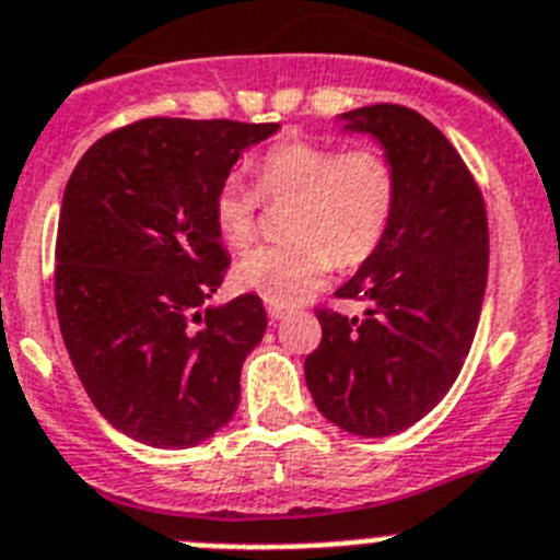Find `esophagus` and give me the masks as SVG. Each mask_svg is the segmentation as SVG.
<instances>
[{
    "label": "esophagus",
    "instance_id": "esophagus-1",
    "mask_svg": "<svg viewBox=\"0 0 560 560\" xmlns=\"http://www.w3.org/2000/svg\"><path fill=\"white\" fill-rule=\"evenodd\" d=\"M287 306L284 304H268V315H270V320H281V317H287Z\"/></svg>",
    "mask_w": 560,
    "mask_h": 560
}]
</instances>
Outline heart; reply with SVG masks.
Instances as JSON below:
<instances>
[{"mask_svg": "<svg viewBox=\"0 0 560 560\" xmlns=\"http://www.w3.org/2000/svg\"><path fill=\"white\" fill-rule=\"evenodd\" d=\"M268 201L292 203L290 243L256 248L234 268V284L268 304H292L326 281L334 265L357 268L386 240L398 207V176L384 151L348 149L310 138L270 145L256 162ZM240 176H226L212 201L223 243L243 250L259 229L262 198Z\"/></svg>", "mask_w": 560, "mask_h": 560, "instance_id": "obj_1", "label": "heart"}]
</instances>
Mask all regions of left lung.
<instances>
[{
    "label": "left lung",
    "mask_w": 560,
    "mask_h": 560,
    "mask_svg": "<svg viewBox=\"0 0 560 560\" xmlns=\"http://www.w3.org/2000/svg\"><path fill=\"white\" fill-rule=\"evenodd\" d=\"M339 121L378 140L398 176V207L381 248L334 292L368 310L317 312L323 339L304 373L328 422L389 436L422 420L462 373L483 306L489 226L472 174L420 113L373 104Z\"/></svg>",
    "instance_id": "1"
}]
</instances>
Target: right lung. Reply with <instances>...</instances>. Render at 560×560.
I'll use <instances>...</instances> for the list:
<instances>
[{"label":"right lung","mask_w":560,"mask_h":560,"mask_svg":"<svg viewBox=\"0 0 560 560\" xmlns=\"http://www.w3.org/2000/svg\"><path fill=\"white\" fill-rule=\"evenodd\" d=\"M273 132L145 118L96 140L62 192V342L98 415L143 445H201L237 411L268 315L254 292L201 312L229 268L212 201L240 154Z\"/></svg>","instance_id":"obj_1"}]
</instances>
